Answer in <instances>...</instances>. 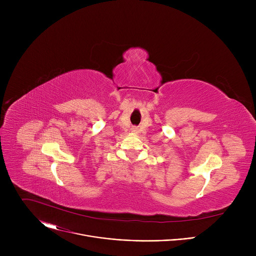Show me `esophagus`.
Listing matches in <instances>:
<instances>
[{
	"label": "esophagus",
	"mask_w": 256,
	"mask_h": 256,
	"mask_svg": "<svg viewBox=\"0 0 256 256\" xmlns=\"http://www.w3.org/2000/svg\"><path fill=\"white\" fill-rule=\"evenodd\" d=\"M132 130V132H136V126H134Z\"/></svg>",
	"instance_id": "1"
}]
</instances>
